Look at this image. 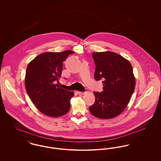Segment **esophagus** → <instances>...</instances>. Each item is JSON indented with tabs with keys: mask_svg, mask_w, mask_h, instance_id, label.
Instances as JSON below:
<instances>
[{
	"mask_svg": "<svg viewBox=\"0 0 161 161\" xmlns=\"http://www.w3.org/2000/svg\"><path fill=\"white\" fill-rule=\"evenodd\" d=\"M77 93L78 94V95H83L85 93V92H79V91H77Z\"/></svg>",
	"mask_w": 161,
	"mask_h": 161,
	"instance_id": "esophagus-1",
	"label": "esophagus"
}]
</instances>
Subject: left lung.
Segmentation results:
<instances>
[{
	"label": "left lung",
	"mask_w": 161,
	"mask_h": 161,
	"mask_svg": "<svg viewBox=\"0 0 161 161\" xmlns=\"http://www.w3.org/2000/svg\"><path fill=\"white\" fill-rule=\"evenodd\" d=\"M96 68L95 79L103 80V91L94 92L95 101L89 107L92 115L110 119L121 114L135 88V78L130 62L113 52L93 53Z\"/></svg>",
	"instance_id": "1"
}]
</instances>
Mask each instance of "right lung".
I'll return each mask as SVG.
<instances>
[{"mask_svg":"<svg viewBox=\"0 0 161 161\" xmlns=\"http://www.w3.org/2000/svg\"><path fill=\"white\" fill-rule=\"evenodd\" d=\"M74 52L45 53L28 64L25 79V88L33 104L42 114L59 117L69 112L74 92L62 89L59 83L63 62Z\"/></svg>","mask_w":161,"mask_h":161,"instance_id":"right-lung-1","label":"right lung"}]
</instances>
